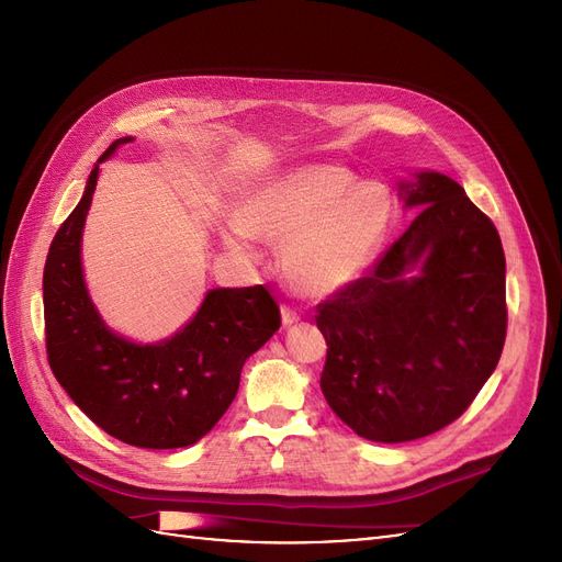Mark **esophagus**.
I'll use <instances>...</instances> for the list:
<instances>
[{
  "label": "esophagus",
  "mask_w": 562,
  "mask_h": 562,
  "mask_svg": "<svg viewBox=\"0 0 562 562\" xmlns=\"http://www.w3.org/2000/svg\"><path fill=\"white\" fill-rule=\"evenodd\" d=\"M281 321H283L285 328H291V326H295V323L300 321V314L295 310L288 307V304H283V307H281Z\"/></svg>",
  "instance_id": "34e87169"
}]
</instances>
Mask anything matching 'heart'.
Instances as JSON below:
<instances>
[{
    "mask_svg": "<svg viewBox=\"0 0 562 562\" xmlns=\"http://www.w3.org/2000/svg\"><path fill=\"white\" fill-rule=\"evenodd\" d=\"M389 223L386 187L356 182L337 164H302L255 187L241 215H220L217 234L239 255H252V239L281 246L288 288L304 300H328L375 260Z\"/></svg>",
    "mask_w": 562,
    "mask_h": 562,
    "instance_id": "obj_1",
    "label": "heart"
}]
</instances>
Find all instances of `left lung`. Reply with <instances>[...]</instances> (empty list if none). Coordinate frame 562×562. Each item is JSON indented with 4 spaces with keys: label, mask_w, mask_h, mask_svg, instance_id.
<instances>
[{
    "label": "left lung",
    "mask_w": 562,
    "mask_h": 562,
    "mask_svg": "<svg viewBox=\"0 0 562 562\" xmlns=\"http://www.w3.org/2000/svg\"><path fill=\"white\" fill-rule=\"evenodd\" d=\"M413 225L372 274L318 304L321 391L361 438L405 443L462 415L506 337V260L490 217L436 171L398 182Z\"/></svg>",
    "instance_id": "1"
}]
</instances>
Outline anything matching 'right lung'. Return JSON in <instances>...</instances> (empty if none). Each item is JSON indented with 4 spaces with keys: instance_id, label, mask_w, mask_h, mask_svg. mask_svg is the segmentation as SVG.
<instances>
[{
    "instance_id": "obj_1",
    "label": "right lung",
    "mask_w": 562,
    "mask_h": 562,
    "mask_svg": "<svg viewBox=\"0 0 562 562\" xmlns=\"http://www.w3.org/2000/svg\"><path fill=\"white\" fill-rule=\"evenodd\" d=\"M133 143L114 140L98 159L81 201L60 225L44 267L46 353L83 415L122 443L147 450L194 446L227 413L244 363L281 326L265 285L211 288L171 337L143 345L114 333L83 281L81 236L100 164Z\"/></svg>"
}]
</instances>
